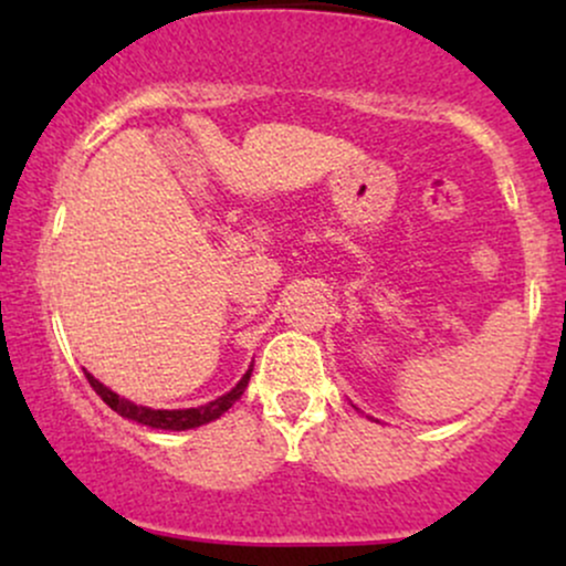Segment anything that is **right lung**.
<instances>
[{
    "mask_svg": "<svg viewBox=\"0 0 566 566\" xmlns=\"http://www.w3.org/2000/svg\"><path fill=\"white\" fill-rule=\"evenodd\" d=\"M84 375H87V382L93 386V391L101 396V399L106 401V405L112 407L114 412H119L122 418L135 420V423H143V426L161 428V431H186V428H197V426L210 423V420H218L220 415L226 412V409L233 407V401L242 399L247 382H250L252 369H247L244 378L239 380L237 386H233L226 396H220V399L210 401V405H205V407H191V409H148V407H140V405H135V401L122 399L119 394H114L112 388L103 386V382L95 380L90 373H84Z\"/></svg>",
    "mask_w": 566,
    "mask_h": 566,
    "instance_id": "obj_1",
    "label": "right lung"
}]
</instances>
